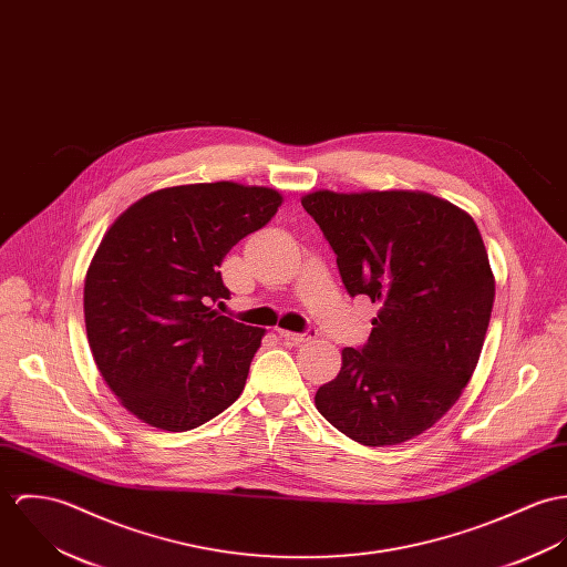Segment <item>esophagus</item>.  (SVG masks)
Returning <instances> with one entry per match:
<instances>
[{"mask_svg": "<svg viewBox=\"0 0 567 567\" xmlns=\"http://www.w3.org/2000/svg\"><path fill=\"white\" fill-rule=\"evenodd\" d=\"M278 337H280V339H285V341H289V343H293V346H298V343L311 341L313 330H309V332H289V330H278Z\"/></svg>", "mask_w": 567, "mask_h": 567, "instance_id": "1", "label": "esophagus"}]
</instances>
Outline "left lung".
<instances>
[{
	"mask_svg": "<svg viewBox=\"0 0 567 567\" xmlns=\"http://www.w3.org/2000/svg\"><path fill=\"white\" fill-rule=\"evenodd\" d=\"M302 206L348 293L378 305L368 343L341 350L315 406L363 445L413 440L461 398L485 343L496 280L478 226L424 190H313Z\"/></svg>",
	"mask_w": 567,
	"mask_h": 567,
	"instance_id": "obj_1",
	"label": "left lung"
}]
</instances>
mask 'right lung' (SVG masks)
Instances as JSON below:
<instances>
[{
    "mask_svg": "<svg viewBox=\"0 0 567 567\" xmlns=\"http://www.w3.org/2000/svg\"><path fill=\"white\" fill-rule=\"evenodd\" d=\"M282 204L267 187L199 183L147 193L113 221L86 269V339L141 422L185 433L244 391L265 328L213 309L221 260Z\"/></svg>",
    "mask_w": 567,
    "mask_h": 567,
    "instance_id": "1",
    "label": "right lung"
}]
</instances>
